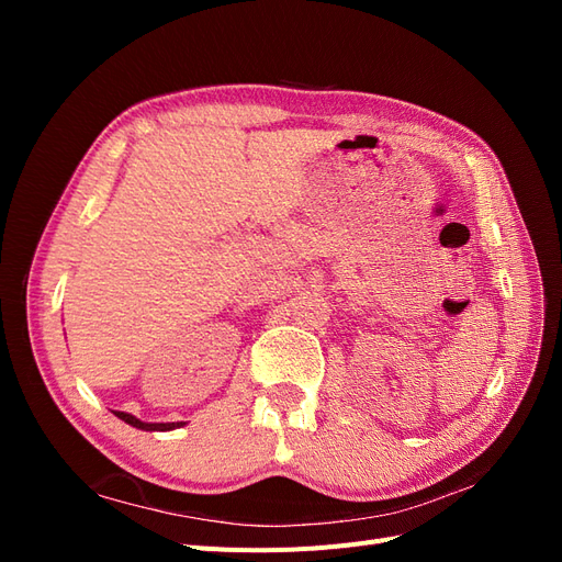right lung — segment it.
<instances>
[{
  "mask_svg": "<svg viewBox=\"0 0 562 562\" xmlns=\"http://www.w3.org/2000/svg\"><path fill=\"white\" fill-rule=\"evenodd\" d=\"M119 419H124L126 424H131V427H135V429H143V431H173V429H180V427H184V422H143V419H138V417H133V415H128V413H122V411H112Z\"/></svg>",
  "mask_w": 562,
  "mask_h": 562,
  "instance_id": "obj_1",
  "label": "right lung"
}]
</instances>
